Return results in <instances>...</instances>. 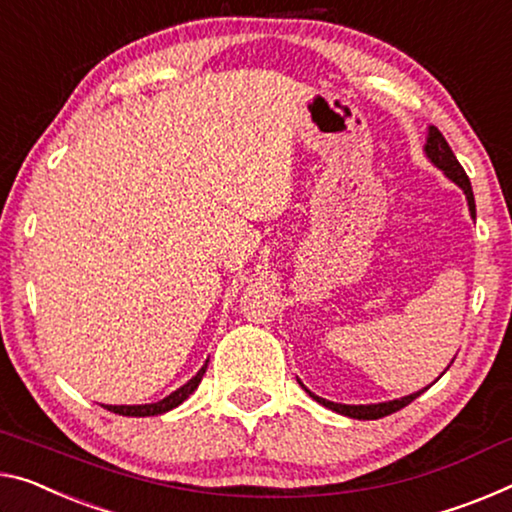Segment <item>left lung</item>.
Instances as JSON below:
<instances>
[{
	"label": "left lung",
	"instance_id": "1",
	"mask_svg": "<svg viewBox=\"0 0 512 512\" xmlns=\"http://www.w3.org/2000/svg\"><path fill=\"white\" fill-rule=\"evenodd\" d=\"M423 151H426L428 160H430L432 164H435L437 169L444 171L446 178H451L453 183L458 185L462 192H465L471 217H476L474 192H471V183H469V178H467V174H465V169L460 167L458 157L453 155L451 146L446 144L444 135L435 128V125H430V128H428V139H426V148H423ZM442 375H444V373H442ZM300 384H302V382H300ZM302 389H304L306 393H309V396H311L313 400H316V403L325 405L327 410L338 412V414H343V416H350V419H364V421H366V419H382V416H389V414H393V412L403 410L405 405H410L414 398H419L421 393L426 391L428 387L421 389V391H416V393H410V396H405V398L389 400V403H375V405H341V403H332V400H325V398L316 396V393H311L309 389L304 387V384H302Z\"/></svg>",
	"mask_w": 512,
	"mask_h": 512
}]
</instances>
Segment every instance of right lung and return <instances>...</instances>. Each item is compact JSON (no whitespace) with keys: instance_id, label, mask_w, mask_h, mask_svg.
Wrapping results in <instances>:
<instances>
[{"instance_id":"1","label":"right lung","mask_w":512,"mask_h":512,"mask_svg":"<svg viewBox=\"0 0 512 512\" xmlns=\"http://www.w3.org/2000/svg\"><path fill=\"white\" fill-rule=\"evenodd\" d=\"M206 368H208V361L201 366V371L196 373L190 382L183 384V387L176 389L174 393H169L167 398L157 400V403H151V405H105V410L114 412V414H121V416H157V414L174 410V407H178L180 403H183V400L190 398L194 389L199 387V382H201L203 373H206Z\"/></svg>"}]
</instances>
